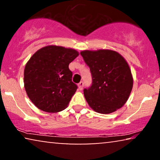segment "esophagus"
<instances>
[{
    "instance_id": "obj_1",
    "label": "esophagus",
    "mask_w": 160,
    "mask_h": 160,
    "mask_svg": "<svg viewBox=\"0 0 160 160\" xmlns=\"http://www.w3.org/2000/svg\"><path fill=\"white\" fill-rule=\"evenodd\" d=\"M83 87H84V82H81L78 84V89H80V90H82L83 89Z\"/></svg>"
}]
</instances>
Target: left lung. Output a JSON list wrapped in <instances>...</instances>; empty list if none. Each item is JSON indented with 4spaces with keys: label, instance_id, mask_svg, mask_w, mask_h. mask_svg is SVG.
<instances>
[{
    "label": "left lung",
    "instance_id": "obj_1",
    "mask_svg": "<svg viewBox=\"0 0 160 160\" xmlns=\"http://www.w3.org/2000/svg\"><path fill=\"white\" fill-rule=\"evenodd\" d=\"M80 53L92 76L90 88L84 90L89 107L102 114L122 108L133 86L132 73L125 59L111 49L84 50Z\"/></svg>",
    "mask_w": 160,
    "mask_h": 160
}]
</instances>
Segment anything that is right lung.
Returning <instances> with one entry per match:
<instances>
[{
  "label": "right lung",
  "mask_w": 160,
  "mask_h": 160,
  "mask_svg": "<svg viewBox=\"0 0 160 160\" xmlns=\"http://www.w3.org/2000/svg\"><path fill=\"white\" fill-rule=\"evenodd\" d=\"M78 54L76 49L56 45L46 46L32 54L24 70V87L37 108L49 113L67 108L77 89L68 65Z\"/></svg>",
  "instance_id": "add662e5"
}]
</instances>
